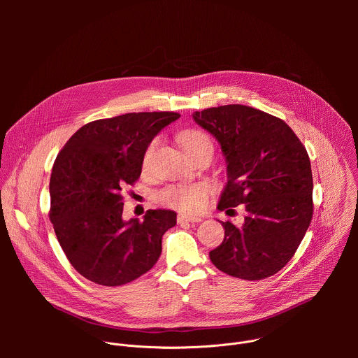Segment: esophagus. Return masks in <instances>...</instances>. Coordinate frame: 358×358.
I'll use <instances>...</instances> for the list:
<instances>
[{
  "label": "esophagus",
  "mask_w": 358,
  "mask_h": 358,
  "mask_svg": "<svg viewBox=\"0 0 358 358\" xmlns=\"http://www.w3.org/2000/svg\"><path fill=\"white\" fill-rule=\"evenodd\" d=\"M177 221L178 224H187V222H191V224H196V222H201V218L199 217H191V215H187V214H178L177 217Z\"/></svg>",
  "instance_id": "obj_1"
}]
</instances>
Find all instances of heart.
Segmentation results:
<instances>
[{
    "label": "heart",
    "instance_id": "heart-1",
    "mask_svg": "<svg viewBox=\"0 0 358 358\" xmlns=\"http://www.w3.org/2000/svg\"><path fill=\"white\" fill-rule=\"evenodd\" d=\"M157 143L159 140L156 138L147 145L143 156L144 167L148 166ZM180 143L189 157L195 156L196 152L206 148H213L210 137L199 130L182 131L180 134ZM210 195H211V187L208 184L195 182V184H185V185H170L157 194V199L163 203V206H167L176 210H181L185 213H199L207 207Z\"/></svg>",
    "mask_w": 358,
    "mask_h": 358
}]
</instances>
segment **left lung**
<instances>
[{
    "instance_id": "1",
    "label": "left lung",
    "mask_w": 358,
    "mask_h": 358,
    "mask_svg": "<svg viewBox=\"0 0 358 358\" xmlns=\"http://www.w3.org/2000/svg\"><path fill=\"white\" fill-rule=\"evenodd\" d=\"M192 119L218 140L227 162L228 182L217 208L242 203L248 213L242 225L221 222L225 236L210 252L211 262L245 280L278 273L292 259L313 217L308 151L282 119L249 106L210 108L195 112Z\"/></svg>"
}]
</instances>
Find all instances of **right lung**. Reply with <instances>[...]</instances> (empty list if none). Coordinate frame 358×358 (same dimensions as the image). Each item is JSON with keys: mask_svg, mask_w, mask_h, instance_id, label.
Wrapping results in <instances>:
<instances>
[{"mask_svg": "<svg viewBox=\"0 0 358 358\" xmlns=\"http://www.w3.org/2000/svg\"><path fill=\"white\" fill-rule=\"evenodd\" d=\"M180 117L174 112L126 113L82 126L50 174L49 218L71 265L101 286H122L160 258L162 238L177 224L170 210L123 221V188L133 185L147 145Z\"/></svg>", "mask_w": 358, "mask_h": 358, "instance_id": "obj_1", "label": "right lung"}]
</instances>
